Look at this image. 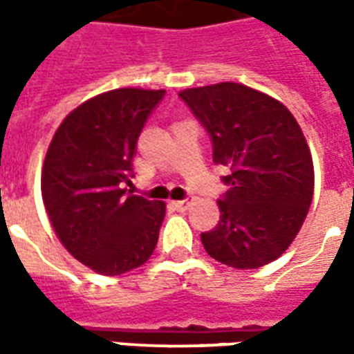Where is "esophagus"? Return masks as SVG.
Instances as JSON below:
<instances>
[{
    "label": "esophagus",
    "instance_id": "obj_1",
    "mask_svg": "<svg viewBox=\"0 0 354 354\" xmlns=\"http://www.w3.org/2000/svg\"><path fill=\"white\" fill-rule=\"evenodd\" d=\"M172 205H174V208H176V210H180V212H185V210H187V208L192 207V201H189V199H184V201H174V203H172Z\"/></svg>",
    "mask_w": 354,
    "mask_h": 354
}]
</instances>
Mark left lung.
<instances>
[{
	"instance_id": "obj_1",
	"label": "left lung",
	"mask_w": 354,
	"mask_h": 354,
	"mask_svg": "<svg viewBox=\"0 0 354 354\" xmlns=\"http://www.w3.org/2000/svg\"><path fill=\"white\" fill-rule=\"evenodd\" d=\"M180 98L227 170L220 222L201 233L205 250L235 269L271 263L296 239L313 201L315 170L299 124L284 104L241 83L185 88Z\"/></svg>"
}]
</instances>
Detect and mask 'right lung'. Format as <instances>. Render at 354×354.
I'll return each instance as SVG.
<instances>
[{
	"label": "right lung",
	"mask_w": 354,
	"mask_h": 354,
	"mask_svg": "<svg viewBox=\"0 0 354 354\" xmlns=\"http://www.w3.org/2000/svg\"><path fill=\"white\" fill-rule=\"evenodd\" d=\"M165 91L115 88L68 113L45 155L41 195L50 225L75 260L106 277L153 254L165 203L127 193L146 119Z\"/></svg>",
	"instance_id": "1"
}]
</instances>
